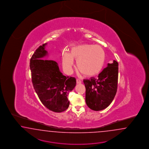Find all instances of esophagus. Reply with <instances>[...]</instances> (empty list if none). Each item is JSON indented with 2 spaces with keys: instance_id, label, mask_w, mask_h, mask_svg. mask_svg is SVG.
Returning <instances> with one entry per match:
<instances>
[{
  "instance_id": "1",
  "label": "esophagus",
  "mask_w": 149,
  "mask_h": 149,
  "mask_svg": "<svg viewBox=\"0 0 149 149\" xmlns=\"http://www.w3.org/2000/svg\"><path fill=\"white\" fill-rule=\"evenodd\" d=\"M77 84H81V81L79 79H77Z\"/></svg>"
}]
</instances>
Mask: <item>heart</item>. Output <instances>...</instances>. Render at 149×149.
<instances>
[{
  "mask_svg": "<svg viewBox=\"0 0 149 149\" xmlns=\"http://www.w3.org/2000/svg\"><path fill=\"white\" fill-rule=\"evenodd\" d=\"M77 60V69L86 77H94L100 72L105 61V52L98 45L83 44L70 49L69 54L64 52L62 57V65L67 72H70Z\"/></svg>",
  "mask_w": 149,
  "mask_h": 149,
  "instance_id": "b5f03b06",
  "label": "heart"
}]
</instances>
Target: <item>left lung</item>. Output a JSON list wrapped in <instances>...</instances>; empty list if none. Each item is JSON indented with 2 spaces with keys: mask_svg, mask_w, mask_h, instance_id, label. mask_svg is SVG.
Returning <instances> with one entry per match:
<instances>
[{
  "mask_svg": "<svg viewBox=\"0 0 149 149\" xmlns=\"http://www.w3.org/2000/svg\"><path fill=\"white\" fill-rule=\"evenodd\" d=\"M118 79V63H108L97 78L85 79L86 102L89 108L101 111L107 108L116 94Z\"/></svg>",
  "mask_w": 149,
  "mask_h": 149,
  "instance_id": "1",
  "label": "left lung"
}]
</instances>
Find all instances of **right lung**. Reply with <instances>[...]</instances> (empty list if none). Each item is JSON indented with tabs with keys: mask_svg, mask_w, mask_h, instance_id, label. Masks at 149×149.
I'll use <instances>...</instances> for the list:
<instances>
[{
	"mask_svg": "<svg viewBox=\"0 0 149 149\" xmlns=\"http://www.w3.org/2000/svg\"><path fill=\"white\" fill-rule=\"evenodd\" d=\"M47 43L37 49L30 62L32 84L42 103L55 112L68 108L67 96L76 86L75 77H65L61 72L56 62L43 60L48 55Z\"/></svg>",
	"mask_w": 149,
	"mask_h": 149,
	"instance_id": "1",
	"label": "right lung"
}]
</instances>
